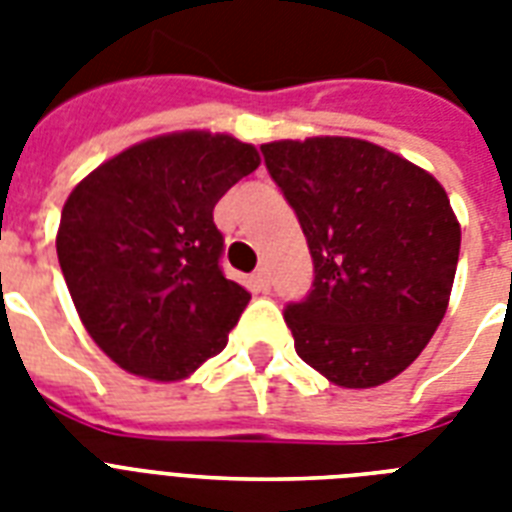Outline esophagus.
Here are the masks:
<instances>
[{
  "instance_id": "34e87169",
  "label": "esophagus",
  "mask_w": 512,
  "mask_h": 512,
  "mask_svg": "<svg viewBox=\"0 0 512 512\" xmlns=\"http://www.w3.org/2000/svg\"><path fill=\"white\" fill-rule=\"evenodd\" d=\"M252 284H255L257 292H268V289H271V276H268L265 268H257V271L252 273Z\"/></svg>"
}]
</instances>
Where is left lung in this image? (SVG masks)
<instances>
[{
  "mask_svg": "<svg viewBox=\"0 0 512 512\" xmlns=\"http://www.w3.org/2000/svg\"><path fill=\"white\" fill-rule=\"evenodd\" d=\"M260 151L313 257V289L284 308L297 356L340 388L393 380L449 305L460 260L449 196L369 140H276Z\"/></svg>",
  "mask_w": 512,
  "mask_h": 512,
  "instance_id": "1",
  "label": "left lung"
}]
</instances>
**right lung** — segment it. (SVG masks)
Wrapping results in <instances>:
<instances>
[{
    "instance_id": "right-lung-1",
    "label": "right lung",
    "mask_w": 512,
    "mask_h": 512,
    "mask_svg": "<svg viewBox=\"0 0 512 512\" xmlns=\"http://www.w3.org/2000/svg\"><path fill=\"white\" fill-rule=\"evenodd\" d=\"M260 167L255 146L204 130L127 148L76 185L55 247L76 313L127 372L175 382L217 356L249 292L220 268L212 209Z\"/></svg>"
}]
</instances>
